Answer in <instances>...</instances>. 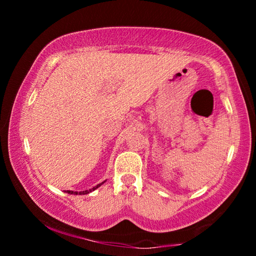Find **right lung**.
Here are the masks:
<instances>
[{"label":"right lung","mask_w":256,"mask_h":256,"mask_svg":"<svg viewBox=\"0 0 256 256\" xmlns=\"http://www.w3.org/2000/svg\"><path fill=\"white\" fill-rule=\"evenodd\" d=\"M105 182H106V180L102 182L100 184L94 186L92 188H89V190H80V192H76V190H66V192L68 194H73V196H76V194H79V196H84V194H88V193H90V192H92V190H94L96 188H98L99 186H102L104 183H105Z\"/></svg>","instance_id":"right-lung-1"}]
</instances>
